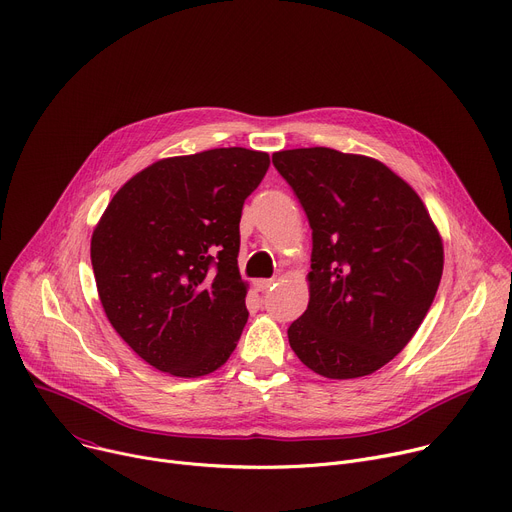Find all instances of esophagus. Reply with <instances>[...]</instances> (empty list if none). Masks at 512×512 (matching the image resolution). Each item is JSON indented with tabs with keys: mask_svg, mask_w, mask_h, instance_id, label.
<instances>
[{
	"mask_svg": "<svg viewBox=\"0 0 512 512\" xmlns=\"http://www.w3.org/2000/svg\"><path fill=\"white\" fill-rule=\"evenodd\" d=\"M271 286H275V280H257L255 282V288L259 292H267V290H271Z\"/></svg>",
	"mask_w": 512,
	"mask_h": 512,
	"instance_id": "34e87169",
	"label": "esophagus"
}]
</instances>
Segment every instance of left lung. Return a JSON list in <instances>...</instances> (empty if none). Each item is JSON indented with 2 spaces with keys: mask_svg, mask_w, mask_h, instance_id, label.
I'll list each match as a JSON object with an SVG mask.
<instances>
[{
  "mask_svg": "<svg viewBox=\"0 0 512 512\" xmlns=\"http://www.w3.org/2000/svg\"><path fill=\"white\" fill-rule=\"evenodd\" d=\"M312 228L310 302L288 329L298 359L331 380L374 374L425 320L443 243L418 194L384 163L327 147L280 151Z\"/></svg>",
  "mask_w": 512,
  "mask_h": 512,
  "instance_id": "8db88e82",
  "label": "left lung"
}]
</instances>
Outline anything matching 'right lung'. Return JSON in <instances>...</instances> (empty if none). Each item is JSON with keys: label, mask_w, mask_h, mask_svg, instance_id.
Listing matches in <instances>:
<instances>
[{"label": "right lung", "mask_w": 512, "mask_h": 512, "mask_svg": "<svg viewBox=\"0 0 512 512\" xmlns=\"http://www.w3.org/2000/svg\"><path fill=\"white\" fill-rule=\"evenodd\" d=\"M269 155L243 147L161 159L116 192L91 235L104 312L128 347L177 378L212 374L249 310L241 212Z\"/></svg>", "instance_id": "right-lung-1"}]
</instances>
